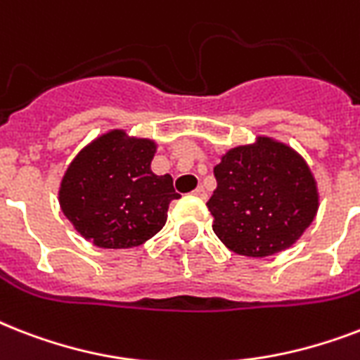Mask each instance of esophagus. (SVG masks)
<instances>
[{"label": "esophagus", "instance_id": "1", "mask_svg": "<svg viewBox=\"0 0 360 360\" xmlns=\"http://www.w3.org/2000/svg\"><path fill=\"white\" fill-rule=\"evenodd\" d=\"M194 196L205 200V198H207V192H205V188H203V186H198L196 191H194Z\"/></svg>", "mask_w": 360, "mask_h": 360}]
</instances>
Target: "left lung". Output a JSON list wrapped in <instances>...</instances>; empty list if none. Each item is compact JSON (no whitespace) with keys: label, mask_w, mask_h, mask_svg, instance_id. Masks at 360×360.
<instances>
[{"label":"left lung","mask_w":360,"mask_h":360,"mask_svg":"<svg viewBox=\"0 0 360 360\" xmlns=\"http://www.w3.org/2000/svg\"><path fill=\"white\" fill-rule=\"evenodd\" d=\"M214 179L207 202L213 231L240 256L290 248L318 213V188L307 162L269 138L230 149L214 166Z\"/></svg>","instance_id":"obj_1"}]
</instances>
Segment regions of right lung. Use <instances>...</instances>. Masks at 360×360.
<instances>
[{
    "instance_id": "1",
    "label": "right lung",
    "mask_w": 360,
    "mask_h": 360,
    "mask_svg": "<svg viewBox=\"0 0 360 360\" xmlns=\"http://www.w3.org/2000/svg\"><path fill=\"white\" fill-rule=\"evenodd\" d=\"M155 141L112 130L84 147L59 188V205L76 231L101 248H130L162 230L172 200V175H155Z\"/></svg>"
}]
</instances>
